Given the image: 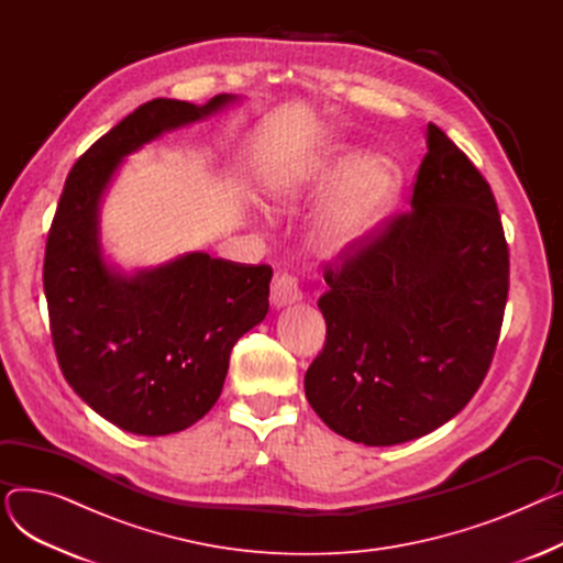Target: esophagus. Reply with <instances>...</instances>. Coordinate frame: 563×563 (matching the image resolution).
<instances>
[{
	"label": "esophagus",
	"instance_id": "1",
	"mask_svg": "<svg viewBox=\"0 0 563 563\" xmlns=\"http://www.w3.org/2000/svg\"><path fill=\"white\" fill-rule=\"evenodd\" d=\"M303 299L301 294V287H299V280L289 276V274H280L274 278L272 283V303L276 308H283V306H291Z\"/></svg>",
	"mask_w": 563,
	"mask_h": 563
}]
</instances>
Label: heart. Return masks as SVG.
<instances>
[{
    "mask_svg": "<svg viewBox=\"0 0 563 563\" xmlns=\"http://www.w3.org/2000/svg\"><path fill=\"white\" fill-rule=\"evenodd\" d=\"M333 188L314 217L312 234L327 255H346L363 246L386 219L399 191V175L380 155L356 157L344 147H329L276 185L285 205L317 198Z\"/></svg>",
    "mask_w": 563,
    "mask_h": 563,
    "instance_id": "b5f03b06",
    "label": "heart"
}]
</instances>
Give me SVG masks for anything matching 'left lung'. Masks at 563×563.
Returning a JSON list of instances; mask_svg holds the SVG:
<instances>
[{
  "instance_id": "left-lung-1",
  "label": "left lung",
  "mask_w": 563,
  "mask_h": 563,
  "mask_svg": "<svg viewBox=\"0 0 563 563\" xmlns=\"http://www.w3.org/2000/svg\"><path fill=\"white\" fill-rule=\"evenodd\" d=\"M327 342L306 397L335 433L399 445L450 422L490 367L509 294V246L490 185L438 125L410 210L327 264Z\"/></svg>"
}]
</instances>
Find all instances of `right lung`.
I'll return each mask as SVG.
<instances>
[{
	"label": "right lung",
	"mask_w": 563,
	"mask_h": 563,
	"mask_svg": "<svg viewBox=\"0 0 563 563\" xmlns=\"http://www.w3.org/2000/svg\"><path fill=\"white\" fill-rule=\"evenodd\" d=\"M234 102L157 98L100 136L73 166L47 234L49 331L70 388L123 431L166 435L210 410L234 342L269 312V264L187 253L123 276L100 251V198L121 162L159 134Z\"/></svg>",
	"instance_id": "add662e5"
}]
</instances>
